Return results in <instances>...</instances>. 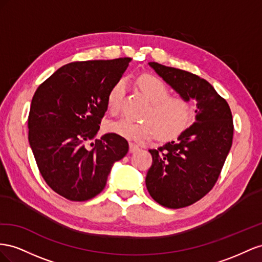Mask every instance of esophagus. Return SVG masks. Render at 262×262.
<instances>
[{
	"mask_svg": "<svg viewBox=\"0 0 262 262\" xmlns=\"http://www.w3.org/2000/svg\"><path fill=\"white\" fill-rule=\"evenodd\" d=\"M138 149H139L138 145L134 144V143H129V151H130V152H135V151L138 150Z\"/></svg>",
	"mask_w": 262,
	"mask_h": 262,
	"instance_id": "1",
	"label": "esophagus"
}]
</instances>
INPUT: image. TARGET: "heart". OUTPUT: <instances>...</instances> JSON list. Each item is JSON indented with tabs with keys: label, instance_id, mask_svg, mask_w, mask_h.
I'll use <instances>...</instances> for the list:
<instances>
[{
	"label": "heart",
	"instance_id": "1",
	"mask_svg": "<svg viewBox=\"0 0 262 262\" xmlns=\"http://www.w3.org/2000/svg\"><path fill=\"white\" fill-rule=\"evenodd\" d=\"M136 84L150 102L143 114V119L146 122L137 123L122 118L110 122L106 125L107 132L136 141L151 140L157 133L161 138H170L180 133L190 118L191 104L189 100L179 94H169L168 85L152 74L140 76ZM124 92V79L118 80L110 90L107 110L112 114L118 112Z\"/></svg>",
	"mask_w": 262,
	"mask_h": 262
}]
</instances>
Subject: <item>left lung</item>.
Instances as JSON below:
<instances>
[{
    "mask_svg": "<svg viewBox=\"0 0 262 262\" xmlns=\"http://www.w3.org/2000/svg\"><path fill=\"white\" fill-rule=\"evenodd\" d=\"M148 64L196 106L194 123L176 141L149 149L152 164L146 176L147 190L157 203L185 207L206 195L217 181L233 143V115L226 100L206 80L158 62Z\"/></svg>",
    "mask_w": 262,
    "mask_h": 262,
    "instance_id": "8db88e82",
    "label": "left lung"
}]
</instances>
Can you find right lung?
Instances as JSON below:
<instances>
[{
    "label": "right lung",
    "instance_id": "1",
    "mask_svg": "<svg viewBox=\"0 0 262 262\" xmlns=\"http://www.w3.org/2000/svg\"><path fill=\"white\" fill-rule=\"evenodd\" d=\"M132 59L76 61L62 66L36 90L28 140L43 180L59 195L82 202L105 188L114 162L128 152L116 134L95 139L107 95ZM95 143L88 147L89 141Z\"/></svg>",
    "mask_w": 262,
    "mask_h": 262
}]
</instances>
